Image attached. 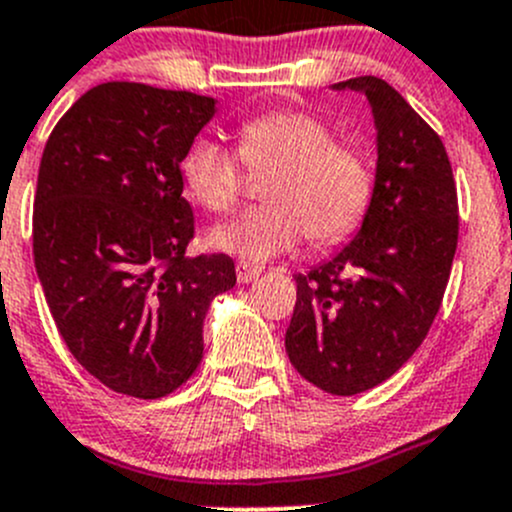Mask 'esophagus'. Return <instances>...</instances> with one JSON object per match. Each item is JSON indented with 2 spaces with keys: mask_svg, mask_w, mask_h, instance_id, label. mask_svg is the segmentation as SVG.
Listing matches in <instances>:
<instances>
[{
  "mask_svg": "<svg viewBox=\"0 0 512 512\" xmlns=\"http://www.w3.org/2000/svg\"><path fill=\"white\" fill-rule=\"evenodd\" d=\"M234 270H237V283H252V280H257L260 278V267H255V265H250V262H237V267H234Z\"/></svg>",
  "mask_w": 512,
  "mask_h": 512,
  "instance_id": "esophagus-1",
  "label": "esophagus"
}]
</instances>
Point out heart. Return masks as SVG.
<instances>
[{
    "label": "heart",
    "mask_w": 512,
    "mask_h": 512,
    "mask_svg": "<svg viewBox=\"0 0 512 512\" xmlns=\"http://www.w3.org/2000/svg\"><path fill=\"white\" fill-rule=\"evenodd\" d=\"M240 160L217 138H197L181 161L191 199L207 212H229L240 202L245 161L275 169L267 181V207L247 209L219 224L209 245L247 262H265L300 245H336L361 224L374 197V166L366 148L333 138L323 118L305 111H272L240 126Z\"/></svg>",
    "instance_id": "1"
}]
</instances>
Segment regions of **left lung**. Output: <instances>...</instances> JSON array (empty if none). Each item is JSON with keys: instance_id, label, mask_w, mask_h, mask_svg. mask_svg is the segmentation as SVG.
Instances as JSON below:
<instances>
[{"instance_id": "obj_1", "label": "left lung", "mask_w": 512, "mask_h": 512, "mask_svg": "<svg viewBox=\"0 0 512 512\" xmlns=\"http://www.w3.org/2000/svg\"><path fill=\"white\" fill-rule=\"evenodd\" d=\"M376 123V181L358 234L333 260L295 275L285 333L290 364L336 396L394 376L427 338L457 250L460 214L450 156L429 123L386 80H343Z\"/></svg>"}]
</instances>
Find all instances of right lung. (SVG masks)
Listing matches in <instances>:
<instances>
[{
	"instance_id": "add662e5",
	"label": "right lung",
	"mask_w": 512,
	"mask_h": 512,
	"mask_svg": "<svg viewBox=\"0 0 512 512\" xmlns=\"http://www.w3.org/2000/svg\"><path fill=\"white\" fill-rule=\"evenodd\" d=\"M212 116L207 95L116 80L80 95L42 151L37 278L75 361L118 394L179 389L202 361L209 303L237 283L232 257H186L181 161Z\"/></svg>"
}]
</instances>
